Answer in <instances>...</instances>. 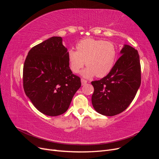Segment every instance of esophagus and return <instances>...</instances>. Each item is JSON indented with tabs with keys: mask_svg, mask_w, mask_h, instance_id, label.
Masks as SVG:
<instances>
[{
	"mask_svg": "<svg viewBox=\"0 0 159 159\" xmlns=\"http://www.w3.org/2000/svg\"><path fill=\"white\" fill-rule=\"evenodd\" d=\"M81 85H85L86 84L88 83V81L84 80V79H83V78L81 80Z\"/></svg>",
	"mask_w": 159,
	"mask_h": 159,
	"instance_id": "esophagus-1",
	"label": "esophagus"
}]
</instances>
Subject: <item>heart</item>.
Masks as SVG:
<instances>
[{"instance_id": "b5f03b06", "label": "heart", "mask_w": 159, "mask_h": 159, "mask_svg": "<svg viewBox=\"0 0 159 159\" xmlns=\"http://www.w3.org/2000/svg\"><path fill=\"white\" fill-rule=\"evenodd\" d=\"M75 46L77 51L71 48L67 51L70 68L74 73H78L86 64L88 67L81 72L84 78L95 75L102 78L113 69L117 56L113 42L87 38L79 41Z\"/></svg>"}]
</instances>
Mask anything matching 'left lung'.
Instances as JSON below:
<instances>
[{"mask_svg": "<svg viewBox=\"0 0 159 159\" xmlns=\"http://www.w3.org/2000/svg\"><path fill=\"white\" fill-rule=\"evenodd\" d=\"M121 54L106 76L91 81L94 88L93 106L96 111L105 116H114L125 110L135 97L141 82L137 50L125 45Z\"/></svg>", "mask_w": 159, "mask_h": 159, "instance_id": "left-lung-1", "label": "left lung"}]
</instances>
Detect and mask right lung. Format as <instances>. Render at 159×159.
<instances>
[{
	"instance_id": "add662e5",
	"label": "right lung",
	"mask_w": 159,
	"mask_h": 159,
	"mask_svg": "<svg viewBox=\"0 0 159 159\" xmlns=\"http://www.w3.org/2000/svg\"><path fill=\"white\" fill-rule=\"evenodd\" d=\"M67 51L61 37H52L32 48L24 64L25 92L34 106L48 116L65 113L81 85L70 68Z\"/></svg>"
}]
</instances>
